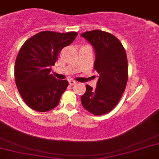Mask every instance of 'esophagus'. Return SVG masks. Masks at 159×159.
<instances>
[{
  "label": "esophagus",
  "mask_w": 159,
  "mask_h": 159,
  "mask_svg": "<svg viewBox=\"0 0 159 159\" xmlns=\"http://www.w3.org/2000/svg\"><path fill=\"white\" fill-rule=\"evenodd\" d=\"M68 83H69L70 85H74V84H76V82H75V80H68Z\"/></svg>",
  "instance_id": "1"
}]
</instances>
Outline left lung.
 I'll list each match as a JSON object with an SVG mask.
<instances>
[{
    "instance_id": "8db88e82",
    "label": "left lung",
    "mask_w": 159,
    "mask_h": 159,
    "mask_svg": "<svg viewBox=\"0 0 159 159\" xmlns=\"http://www.w3.org/2000/svg\"><path fill=\"white\" fill-rule=\"evenodd\" d=\"M81 36L94 46V68L99 75L95 89L86 85L81 103L92 114H106L117 105L127 85L126 52L120 41L108 32L94 30L84 32Z\"/></svg>"
}]
</instances>
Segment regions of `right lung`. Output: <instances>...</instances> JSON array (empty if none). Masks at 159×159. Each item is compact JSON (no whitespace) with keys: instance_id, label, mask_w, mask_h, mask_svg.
Masks as SVG:
<instances>
[{"instance_id":"obj_1","label":"right lung","mask_w":159,"mask_h":159,"mask_svg":"<svg viewBox=\"0 0 159 159\" xmlns=\"http://www.w3.org/2000/svg\"><path fill=\"white\" fill-rule=\"evenodd\" d=\"M77 32H39L23 43L15 63L16 84L26 104L38 112L55 108L68 82L51 74L60 52L75 40Z\"/></svg>"}]
</instances>
